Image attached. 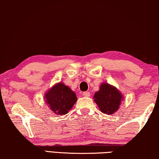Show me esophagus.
Here are the masks:
<instances>
[{
    "label": "esophagus",
    "mask_w": 159,
    "mask_h": 159,
    "mask_svg": "<svg viewBox=\"0 0 159 159\" xmlns=\"http://www.w3.org/2000/svg\"><path fill=\"white\" fill-rule=\"evenodd\" d=\"M83 95H84V97H90V92H89V91H84V92L83 93Z\"/></svg>",
    "instance_id": "1"
}]
</instances>
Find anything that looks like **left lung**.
I'll use <instances>...</instances> for the list:
<instances>
[{
	"label": "left lung",
	"mask_w": 159,
	"mask_h": 159,
	"mask_svg": "<svg viewBox=\"0 0 159 159\" xmlns=\"http://www.w3.org/2000/svg\"><path fill=\"white\" fill-rule=\"evenodd\" d=\"M93 98L102 112L111 115L119 109L122 96L115 87L104 83Z\"/></svg>",
	"instance_id": "left-lung-1"
}]
</instances>
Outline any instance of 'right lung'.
<instances>
[{
	"instance_id": "obj_1",
	"label": "right lung",
	"mask_w": 159,
	"mask_h": 159,
	"mask_svg": "<svg viewBox=\"0 0 159 159\" xmlns=\"http://www.w3.org/2000/svg\"><path fill=\"white\" fill-rule=\"evenodd\" d=\"M51 110L60 115H66L77 101L75 93L62 83L55 85L45 94Z\"/></svg>"
}]
</instances>
